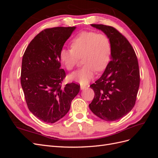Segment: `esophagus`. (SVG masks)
Instances as JSON below:
<instances>
[{"instance_id":"1","label":"esophagus","mask_w":158,"mask_h":158,"mask_svg":"<svg viewBox=\"0 0 158 158\" xmlns=\"http://www.w3.org/2000/svg\"><path fill=\"white\" fill-rule=\"evenodd\" d=\"M85 88H86V85H80V89L82 90L84 89Z\"/></svg>"}]
</instances>
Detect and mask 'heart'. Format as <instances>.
Instances as JSON below:
<instances>
[{"instance_id":"b5f03b06","label":"heart","mask_w":158,"mask_h":158,"mask_svg":"<svg viewBox=\"0 0 158 158\" xmlns=\"http://www.w3.org/2000/svg\"><path fill=\"white\" fill-rule=\"evenodd\" d=\"M71 49H63L60 60L66 69L72 70L82 57L83 67L70 76V80L82 84L88 83L95 70L106 69L111 56V44L109 37L95 31H82L71 42Z\"/></svg>"}]
</instances>
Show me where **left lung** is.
Wrapping results in <instances>:
<instances>
[{"mask_svg": "<svg viewBox=\"0 0 158 158\" xmlns=\"http://www.w3.org/2000/svg\"><path fill=\"white\" fill-rule=\"evenodd\" d=\"M91 26L109 37L111 60L101 77L90 85L95 96L89 107L103 120L117 121L125 116L135 105L140 85L138 59L130 43L115 28L103 24Z\"/></svg>", "mask_w": 158, "mask_h": 158, "instance_id": "obj_1", "label": "left lung"}]
</instances>
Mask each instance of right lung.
Wrapping results in <instances>:
<instances>
[{
  "label": "right lung",
  "mask_w": 158,
  "mask_h": 158,
  "mask_svg": "<svg viewBox=\"0 0 158 158\" xmlns=\"http://www.w3.org/2000/svg\"><path fill=\"white\" fill-rule=\"evenodd\" d=\"M76 27H56L41 31L23 55L21 85L28 109L40 120L54 123L67 113L80 91L72 82L62 87L66 73L60 69V52Z\"/></svg>",
  "instance_id": "right-lung-1"
}]
</instances>
